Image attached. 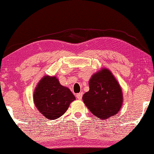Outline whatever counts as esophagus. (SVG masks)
Instances as JSON below:
<instances>
[{
  "mask_svg": "<svg viewBox=\"0 0 154 154\" xmlns=\"http://www.w3.org/2000/svg\"><path fill=\"white\" fill-rule=\"evenodd\" d=\"M82 92H80V93H78V94H76V97H77V98L78 99V100H81L82 98Z\"/></svg>",
  "mask_w": 154,
  "mask_h": 154,
  "instance_id": "1",
  "label": "esophagus"
}]
</instances>
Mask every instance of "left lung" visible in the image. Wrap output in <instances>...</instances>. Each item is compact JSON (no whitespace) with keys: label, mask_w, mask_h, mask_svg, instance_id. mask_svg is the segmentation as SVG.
<instances>
[{"label":"left lung","mask_w":154,"mask_h":154,"mask_svg":"<svg viewBox=\"0 0 154 154\" xmlns=\"http://www.w3.org/2000/svg\"><path fill=\"white\" fill-rule=\"evenodd\" d=\"M89 90L83 95L85 104L94 115L106 119L119 112L123 103L120 85L109 69L102 68L89 81Z\"/></svg>","instance_id":"1"}]
</instances>
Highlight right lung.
<instances>
[{"instance_id": "1", "label": "right lung", "mask_w": 154, "mask_h": 154, "mask_svg": "<svg viewBox=\"0 0 154 154\" xmlns=\"http://www.w3.org/2000/svg\"><path fill=\"white\" fill-rule=\"evenodd\" d=\"M75 97L69 88L60 85L55 76H44L39 81L33 92L36 108L45 117L57 119L69 108Z\"/></svg>"}]
</instances>
